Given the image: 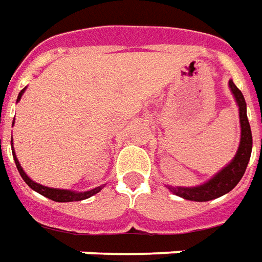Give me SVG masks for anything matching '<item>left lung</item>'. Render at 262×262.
<instances>
[{"mask_svg":"<svg viewBox=\"0 0 262 262\" xmlns=\"http://www.w3.org/2000/svg\"><path fill=\"white\" fill-rule=\"evenodd\" d=\"M229 86L237 101L238 113H240L241 138L237 154L227 166H224L219 173L205 182L203 185L194 187L168 186L170 192L176 196H181L186 200H194V202H209V200L217 199L223 194L229 193L230 190H233L246 172L247 165L251 157V149H253V135H251L250 122L247 118V104L244 96L237 89L233 80L229 81Z\"/></svg>","mask_w":262,"mask_h":262,"instance_id":"1","label":"left lung"}]
</instances>
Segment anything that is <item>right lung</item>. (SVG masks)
Masks as SVG:
<instances>
[{
    "mask_svg": "<svg viewBox=\"0 0 262 262\" xmlns=\"http://www.w3.org/2000/svg\"><path fill=\"white\" fill-rule=\"evenodd\" d=\"M24 92H25V89H22L21 93L18 94L16 103L21 100ZM12 125H14V122H12ZM11 142H12V141H11ZM11 145H12V144H11ZM12 155H14V161H15L18 172H19V175L22 176V179L25 181V183H27L28 186L31 187V189H33L35 192H38V193L42 194V196H45V198H48V199H51V200H55V202H79V200L89 199L90 196L98 193V192L104 187V185H103V186L94 187V189H92V190H87V192H73V190H66V189H55V187H48V186H43V185H39V183H36V182H33L32 179H31V178L24 172L21 164H19V161H18V158H16L15 155L14 146H12Z\"/></svg>",
    "mask_w": 262,
    "mask_h": 262,
    "instance_id": "right-lung-1",
    "label": "right lung"
}]
</instances>
